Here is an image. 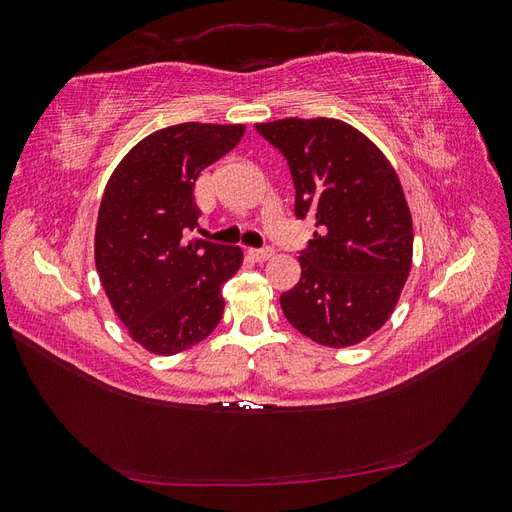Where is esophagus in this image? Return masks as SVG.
<instances>
[{
	"mask_svg": "<svg viewBox=\"0 0 512 512\" xmlns=\"http://www.w3.org/2000/svg\"><path fill=\"white\" fill-rule=\"evenodd\" d=\"M247 254H250V258L256 260V262H265L273 256V247H269V245L267 247H252V250Z\"/></svg>",
	"mask_w": 512,
	"mask_h": 512,
	"instance_id": "1",
	"label": "esophagus"
}]
</instances>
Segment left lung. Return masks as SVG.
<instances>
[{"label":"left lung","instance_id":"obj_1","mask_svg":"<svg viewBox=\"0 0 512 512\" xmlns=\"http://www.w3.org/2000/svg\"><path fill=\"white\" fill-rule=\"evenodd\" d=\"M256 130L288 162L294 215L316 228L282 312L322 346L359 344L389 320L412 267V215L397 173L339 119L288 117Z\"/></svg>","mask_w":512,"mask_h":512}]
</instances>
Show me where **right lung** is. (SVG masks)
<instances>
[{
    "label": "right lung",
    "instance_id": "right-lung-1",
    "mask_svg": "<svg viewBox=\"0 0 512 512\" xmlns=\"http://www.w3.org/2000/svg\"><path fill=\"white\" fill-rule=\"evenodd\" d=\"M245 126L179 123L143 138L113 170L96 224V269L117 318L153 354L192 348L218 327L239 247L183 239L198 226L194 183Z\"/></svg>",
    "mask_w": 512,
    "mask_h": 512
}]
</instances>
